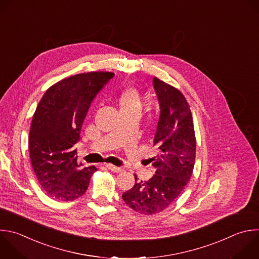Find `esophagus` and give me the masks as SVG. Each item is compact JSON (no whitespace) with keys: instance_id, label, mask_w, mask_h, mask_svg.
Instances as JSON below:
<instances>
[{"instance_id":"esophagus-1","label":"esophagus","mask_w":259,"mask_h":259,"mask_svg":"<svg viewBox=\"0 0 259 259\" xmlns=\"http://www.w3.org/2000/svg\"><path fill=\"white\" fill-rule=\"evenodd\" d=\"M106 166H107L109 169H111L112 171H114V173H120V171H122V168H121V167H119V166H116V165H114V164H111V163H108V164H106Z\"/></svg>"}]
</instances>
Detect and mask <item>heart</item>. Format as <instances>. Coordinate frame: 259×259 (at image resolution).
I'll use <instances>...</instances> for the list:
<instances>
[{"mask_svg": "<svg viewBox=\"0 0 259 259\" xmlns=\"http://www.w3.org/2000/svg\"><path fill=\"white\" fill-rule=\"evenodd\" d=\"M118 104L122 114L137 113L140 114L142 103L140 92L135 88L123 90L118 97Z\"/></svg>", "mask_w": 259, "mask_h": 259, "instance_id": "1", "label": "heart"}]
</instances>
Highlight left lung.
<instances>
[{"label":"left lung","instance_id":"obj_1","mask_svg":"<svg viewBox=\"0 0 259 259\" xmlns=\"http://www.w3.org/2000/svg\"><path fill=\"white\" fill-rule=\"evenodd\" d=\"M153 88L160 114L149 159L154 175L137 181L122 195L125 203L141 214H155L173 203L189 182L195 162L196 139L189 105L180 91L156 77Z\"/></svg>","mask_w":259,"mask_h":259}]
</instances>
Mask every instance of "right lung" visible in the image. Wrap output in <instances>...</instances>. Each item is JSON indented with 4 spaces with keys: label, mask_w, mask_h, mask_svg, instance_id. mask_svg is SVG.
<instances>
[{
    "label": "right lung",
    "mask_w": 259,
    "mask_h": 259,
    "mask_svg": "<svg viewBox=\"0 0 259 259\" xmlns=\"http://www.w3.org/2000/svg\"><path fill=\"white\" fill-rule=\"evenodd\" d=\"M112 72H89L65 78L42 96L28 138L30 160L37 181L53 198L74 200L89 188L95 165L80 167L75 144L92 102Z\"/></svg>",
    "instance_id": "1"
}]
</instances>
